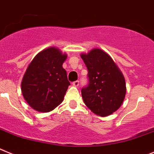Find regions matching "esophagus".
<instances>
[{
	"label": "esophagus",
	"instance_id": "obj_1",
	"mask_svg": "<svg viewBox=\"0 0 154 154\" xmlns=\"http://www.w3.org/2000/svg\"><path fill=\"white\" fill-rule=\"evenodd\" d=\"M72 84H73V86H74V87H78V86H79V81H78V80L74 81V82L72 83Z\"/></svg>",
	"mask_w": 154,
	"mask_h": 154
}]
</instances>
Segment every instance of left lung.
<instances>
[{
  "label": "left lung",
  "instance_id": "1",
  "mask_svg": "<svg viewBox=\"0 0 154 154\" xmlns=\"http://www.w3.org/2000/svg\"><path fill=\"white\" fill-rule=\"evenodd\" d=\"M88 70L89 84L81 90L86 106L95 114L106 117L118 110L125 98L126 82L122 72L108 54L94 48L81 54Z\"/></svg>",
  "mask_w": 154,
  "mask_h": 154
}]
</instances>
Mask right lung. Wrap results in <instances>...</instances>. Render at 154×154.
<instances>
[{
	"mask_svg": "<svg viewBox=\"0 0 154 154\" xmlns=\"http://www.w3.org/2000/svg\"><path fill=\"white\" fill-rule=\"evenodd\" d=\"M67 55L54 47L37 54L28 65L21 82V92L29 106L42 113L63 102L70 85L63 63Z\"/></svg>",
	"mask_w": 154,
	"mask_h": 154,
	"instance_id": "right-lung-1",
	"label": "right lung"
}]
</instances>
